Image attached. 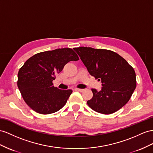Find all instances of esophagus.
Returning <instances> with one entry per match:
<instances>
[{"label":"esophagus","instance_id":"esophagus-1","mask_svg":"<svg viewBox=\"0 0 153 153\" xmlns=\"http://www.w3.org/2000/svg\"><path fill=\"white\" fill-rule=\"evenodd\" d=\"M75 91H79V92H83L84 91V89H81V88H75Z\"/></svg>","mask_w":153,"mask_h":153}]
</instances>
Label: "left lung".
<instances>
[{"label":"left lung","mask_w":153,"mask_h":153,"mask_svg":"<svg viewBox=\"0 0 153 153\" xmlns=\"http://www.w3.org/2000/svg\"><path fill=\"white\" fill-rule=\"evenodd\" d=\"M74 50L89 74L102 83L100 91L92 89L93 97L87 101L88 106L103 114H112L123 107L136 87L134 68L125 59L111 50L91 47Z\"/></svg>","instance_id":"8db88e82"}]
</instances>
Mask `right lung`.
I'll list each match as a JSON object with an SVG mask.
<instances>
[{"instance_id":"obj_1","label":"right lung","mask_w":153,"mask_h":153,"mask_svg":"<svg viewBox=\"0 0 153 153\" xmlns=\"http://www.w3.org/2000/svg\"><path fill=\"white\" fill-rule=\"evenodd\" d=\"M77 60L79 57L71 48L46 51L29 58L18 72L17 86L25 103L42 114L60 110L72 91L55 87L52 81L66 63Z\"/></svg>"}]
</instances>
